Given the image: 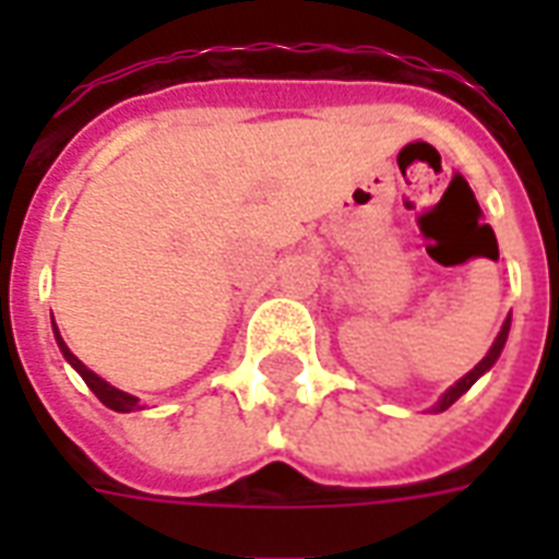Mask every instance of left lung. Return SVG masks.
Returning <instances> with one entry per match:
<instances>
[{
	"label": "left lung",
	"mask_w": 559,
	"mask_h": 559,
	"mask_svg": "<svg viewBox=\"0 0 559 559\" xmlns=\"http://www.w3.org/2000/svg\"><path fill=\"white\" fill-rule=\"evenodd\" d=\"M508 331H511V316H508V319H504V324H502V331H499V336H496V342H493V348L487 350V357L481 359V362H478L476 368H473V371L467 373V377H461L459 382H455V385H452L450 391H447V394H443L441 400H438V406H432L435 412H443V408H450L452 403H455V400L461 397V394H464V391H469V385H473V382L478 380V377H481V373L487 371V368L493 366L496 359H499V354H502V348H504V342H508Z\"/></svg>",
	"instance_id": "obj_1"
}]
</instances>
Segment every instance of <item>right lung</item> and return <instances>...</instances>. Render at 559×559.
<instances>
[{"instance_id": "obj_1", "label": "right lung", "mask_w": 559, "mask_h": 559, "mask_svg": "<svg viewBox=\"0 0 559 559\" xmlns=\"http://www.w3.org/2000/svg\"><path fill=\"white\" fill-rule=\"evenodd\" d=\"M51 328H55V340H57V345H60V350H63V357L69 359V362H72V368H74V371L81 373V377H83V382H86V385H90V389L95 391V397H98L100 403H104V406L116 408V412H133V408H142V406H139V400H135L133 394H127V391H118V389H112V385H109V382H104V380H100L98 373H95V371H90V368L83 366L81 359L74 357L72 350L66 348V342H63V336H60V331H57L55 319H51Z\"/></svg>"}]
</instances>
